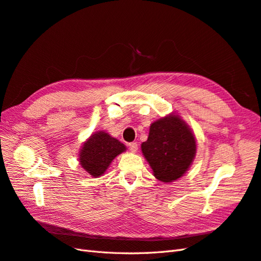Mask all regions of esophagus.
<instances>
[{"mask_svg": "<svg viewBox=\"0 0 261 261\" xmlns=\"http://www.w3.org/2000/svg\"><path fill=\"white\" fill-rule=\"evenodd\" d=\"M129 150L132 152V153H136L138 151V144L136 142H132V143H129Z\"/></svg>", "mask_w": 261, "mask_h": 261, "instance_id": "34e87169", "label": "esophagus"}]
</instances>
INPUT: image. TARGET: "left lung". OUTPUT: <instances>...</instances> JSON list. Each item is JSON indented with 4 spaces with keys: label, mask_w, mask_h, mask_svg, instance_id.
I'll return each instance as SVG.
<instances>
[{
    "label": "left lung",
    "mask_w": 261,
    "mask_h": 261,
    "mask_svg": "<svg viewBox=\"0 0 261 261\" xmlns=\"http://www.w3.org/2000/svg\"><path fill=\"white\" fill-rule=\"evenodd\" d=\"M141 151L156 179L169 184L187 173L196 158L197 140L181 117L172 113L151 123Z\"/></svg>",
    "instance_id": "left-lung-1"
}]
</instances>
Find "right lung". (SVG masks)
Segmentation results:
<instances>
[{
	"mask_svg": "<svg viewBox=\"0 0 261 261\" xmlns=\"http://www.w3.org/2000/svg\"><path fill=\"white\" fill-rule=\"evenodd\" d=\"M125 150L123 143L106 131H96L80 148V165L88 175L97 178L105 174L111 162Z\"/></svg>",
	"mask_w": 261,
	"mask_h": 261,
	"instance_id": "add662e5",
	"label": "right lung"
}]
</instances>
